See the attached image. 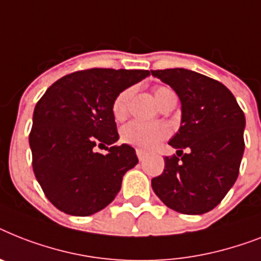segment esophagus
I'll return each mask as SVG.
<instances>
[{"instance_id":"obj_1","label":"esophagus","mask_w":261,"mask_h":261,"mask_svg":"<svg viewBox=\"0 0 261 261\" xmlns=\"http://www.w3.org/2000/svg\"><path fill=\"white\" fill-rule=\"evenodd\" d=\"M137 155H138V160L139 161H143L146 156V152L141 149H137Z\"/></svg>"}]
</instances>
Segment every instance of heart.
Here are the masks:
<instances>
[{
  "label": "heart",
  "instance_id": "obj_1",
  "mask_svg": "<svg viewBox=\"0 0 261 261\" xmlns=\"http://www.w3.org/2000/svg\"><path fill=\"white\" fill-rule=\"evenodd\" d=\"M131 95H133V90L126 88L116 95V97L112 101L111 111L116 120H122L126 118ZM173 96H175L174 91L169 87L158 86L154 88V97L160 106L164 105L167 99ZM120 137H122L123 142H126L128 145L143 150H151L161 141H164L169 137V128L164 123H145L141 120H133L130 123H127L126 126H123Z\"/></svg>",
  "mask_w": 261,
  "mask_h": 261
}]
</instances>
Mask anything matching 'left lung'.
I'll return each instance as SVG.
<instances>
[{"label":"left lung","instance_id":"1","mask_svg":"<svg viewBox=\"0 0 261 261\" xmlns=\"http://www.w3.org/2000/svg\"><path fill=\"white\" fill-rule=\"evenodd\" d=\"M179 96L182 119L169 145L183 153L165 156L164 173L151 179L166 206L202 215L222 201L236 182L244 152L245 116L222 83L184 68L151 71ZM179 155V156H181Z\"/></svg>","mask_w":261,"mask_h":261}]
</instances>
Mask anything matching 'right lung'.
<instances>
[{"mask_svg": "<svg viewBox=\"0 0 261 261\" xmlns=\"http://www.w3.org/2000/svg\"><path fill=\"white\" fill-rule=\"evenodd\" d=\"M145 69L91 68L55 82L37 101L29 134L32 166L46 198L67 215L90 216L119 193L127 170L138 164L119 134L111 106L116 95L141 82ZM109 144L107 154L94 151Z\"/></svg>", "mask_w": 261, "mask_h": 261, "instance_id": "1", "label": "right lung"}]
</instances>
